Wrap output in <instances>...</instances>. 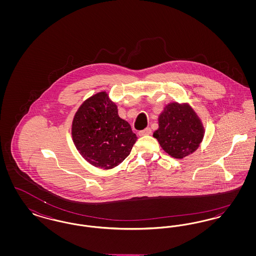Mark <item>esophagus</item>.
<instances>
[{"label":"esophagus","mask_w":256,"mask_h":256,"mask_svg":"<svg viewBox=\"0 0 256 256\" xmlns=\"http://www.w3.org/2000/svg\"><path fill=\"white\" fill-rule=\"evenodd\" d=\"M150 134H152V130L150 128H146L145 130L139 132V135L140 136H146V135H150Z\"/></svg>","instance_id":"1"}]
</instances>
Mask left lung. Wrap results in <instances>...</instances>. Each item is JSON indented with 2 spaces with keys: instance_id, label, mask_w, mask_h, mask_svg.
I'll return each instance as SVG.
<instances>
[{
  "instance_id": "obj_1",
  "label": "left lung",
  "mask_w": 256,
  "mask_h": 256,
  "mask_svg": "<svg viewBox=\"0 0 256 256\" xmlns=\"http://www.w3.org/2000/svg\"><path fill=\"white\" fill-rule=\"evenodd\" d=\"M204 136V128L195 110L188 104H168L158 117L154 132L161 148L174 158L193 154Z\"/></svg>"
}]
</instances>
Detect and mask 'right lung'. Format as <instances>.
<instances>
[{"mask_svg":"<svg viewBox=\"0 0 256 256\" xmlns=\"http://www.w3.org/2000/svg\"><path fill=\"white\" fill-rule=\"evenodd\" d=\"M72 137L87 162L106 170L122 163L137 140L106 91L88 98L78 108L72 122Z\"/></svg>","mask_w":256,"mask_h":256,"instance_id":"obj_1","label":"right lung"}]
</instances>
